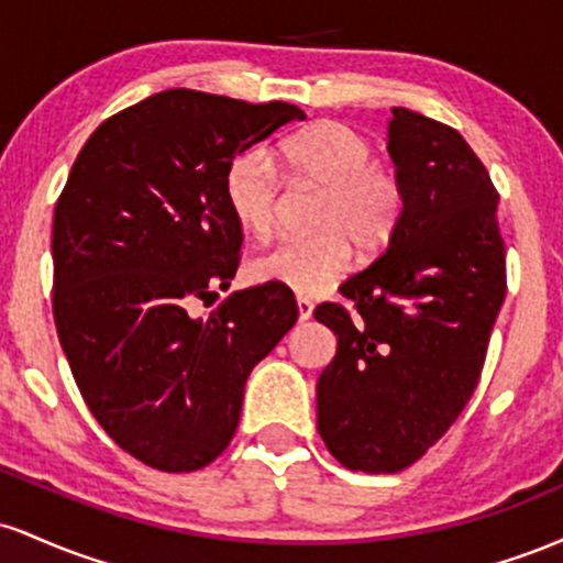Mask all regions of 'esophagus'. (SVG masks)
Instances as JSON below:
<instances>
[{"mask_svg":"<svg viewBox=\"0 0 563 563\" xmlns=\"http://www.w3.org/2000/svg\"><path fill=\"white\" fill-rule=\"evenodd\" d=\"M296 307H299V320L301 322H307L309 318H312V309H314V303L307 299V296H299V299H296Z\"/></svg>","mask_w":563,"mask_h":563,"instance_id":"esophagus-1","label":"esophagus"}]
</instances>
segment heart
Listing matches in <instances>:
<instances>
[{"instance_id": "b5f03b06", "label": "heart", "mask_w": 563, "mask_h": 563, "mask_svg": "<svg viewBox=\"0 0 563 563\" xmlns=\"http://www.w3.org/2000/svg\"><path fill=\"white\" fill-rule=\"evenodd\" d=\"M371 156V142L341 121H318L283 142V166L301 183L320 187L312 219L320 232L267 245L251 262L256 280L280 283L296 294H320L349 269V240L365 254L389 241L402 214V185L389 166ZM224 196L245 232L267 235L273 230L280 185L260 153L230 166Z\"/></svg>"}]
</instances>
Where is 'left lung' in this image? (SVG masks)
<instances>
[{"mask_svg":"<svg viewBox=\"0 0 563 563\" xmlns=\"http://www.w3.org/2000/svg\"><path fill=\"white\" fill-rule=\"evenodd\" d=\"M389 156L402 214L341 303L314 318L339 339L318 380V431L341 466L394 474L444 437L479 384L506 299L493 179L448 124L394 108Z\"/></svg>","mask_w":563,"mask_h":563,"instance_id":"left-lung-1","label":"left lung"}]
</instances>
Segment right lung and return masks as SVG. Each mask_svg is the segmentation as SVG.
I'll list each match as a JSON object with an SVG mask.
<instances>
[{
	"label": "right lung",
	"instance_id": "right-lung-1",
	"mask_svg": "<svg viewBox=\"0 0 563 563\" xmlns=\"http://www.w3.org/2000/svg\"><path fill=\"white\" fill-rule=\"evenodd\" d=\"M288 121L303 111L166 89L102 121L57 198V339L97 423L145 466L187 474L222 455L251 371L299 318L280 283L187 312L241 262L232 161Z\"/></svg>",
	"mask_w": 563,
	"mask_h": 563
}]
</instances>
